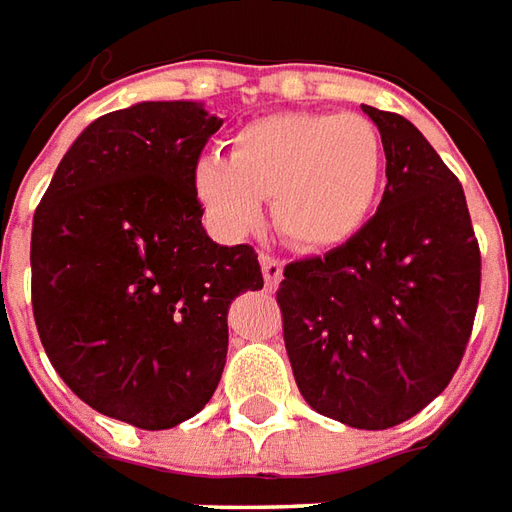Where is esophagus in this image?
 I'll list each match as a JSON object with an SVG mask.
<instances>
[{
  "instance_id": "34e87169",
  "label": "esophagus",
  "mask_w": 512,
  "mask_h": 512,
  "mask_svg": "<svg viewBox=\"0 0 512 512\" xmlns=\"http://www.w3.org/2000/svg\"><path fill=\"white\" fill-rule=\"evenodd\" d=\"M259 262H262V275H264V284H267V289H278L281 278H284V264H281V259H275V256H270V253H262V256H259Z\"/></svg>"
}]
</instances>
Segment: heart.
I'll return each mask as SVG.
<instances>
[{
	"label": "heart",
	"mask_w": 512,
	"mask_h": 512,
	"mask_svg": "<svg viewBox=\"0 0 512 512\" xmlns=\"http://www.w3.org/2000/svg\"><path fill=\"white\" fill-rule=\"evenodd\" d=\"M386 148L364 115L273 112L228 140V157L204 154L192 190L226 234H248L273 198L275 226L297 248H336L378 201Z\"/></svg>",
	"instance_id": "1"
}]
</instances>
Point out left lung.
I'll list each match as a JSON object with an SVG mask.
<instances>
[{"label":"left lung","instance_id":"8db88e82","mask_svg":"<svg viewBox=\"0 0 512 512\" xmlns=\"http://www.w3.org/2000/svg\"><path fill=\"white\" fill-rule=\"evenodd\" d=\"M386 148L375 217L284 270L278 306L303 400L358 430L411 419L447 389L474 325L480 248L466 195L424 134L361 104Z\"/></svg>","mask_w":512,"mask_h":512}]
</instances>
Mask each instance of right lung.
I'll use <instances>...</instances> for the list:
<instances>
[{
  "mask_svg": "<svg viewBox=\"0 0 512 512\" xmlns=\"http://www.w3.org/2000/svg\"><path fill=\"white\" fill-rule=\"evenodd\" d=\"M223 118L201 101H140L85 126L32 217V311L82 402L170 430L212 400L228 308L262 289L250 245H217L192 168Z\"/></svg>",
  "mask_w": 512,
  "mask_h": 512,
  "instance_id": "right-lung-1",
  "label": "right lung"
}]
</instances>
